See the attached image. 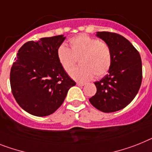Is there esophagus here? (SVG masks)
I'll use <instances>...</instances> for the list:
<instances>
[{
  "label": "esophagus",
  "mask_w": 152,
  "mask_h": 152,
  "mask_svg": "<svg viewBox=\"0 0 152 152\" xmlns=\"http://www.w3.org/2000/svg\"><path fill=\"white\" fill-rule=\"evenodd\" d=\"M76 85L78 86H83L85 84L83 83H76Z\"/></svg>",
  "instance_id": "34e87169"
}]
</instances>
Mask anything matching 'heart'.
Returning <instances> with one entry per match:
<instances>
[{
  "mask_svg": "<svg viewBox=\"0 0 152 152\" xmlns=\"http://www.w3.org/2000/svg\"><path fill=\"white\" fill-rule=\"evenodd\" d=\"M70 49L61 45L57 56L66 72H69L80 58V66L69 72L73 80L86 82L94 76L101 77L107 73L112 63V52L109 45L86 34L75 36L69 40Z\"/></svg>",
  "mask_w": 152,
  "mask_h": 152,
  "instance_id": "obj_1",
  "label": "heart"
}]
</instances>
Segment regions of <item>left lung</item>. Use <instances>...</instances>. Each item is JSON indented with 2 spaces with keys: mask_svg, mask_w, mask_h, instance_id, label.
<instances>
[{
  "mask_svg": "<svg viewBox=\"0 0 152 152\" xmlns=\"http://www.w3.org/2000/svg\"><path fill=\"white\" fill-rule=\"evenodd\" d=\"M96 36L109 45L112 63L109 73L94 83L96 93L89 100L100 111L111 113L127 107L137 95L142 80L141 58L133 45L122 35L98 31Z\"/></svg>",
  "mask_w": 152,
  "mask_h": 152,
  "instance_id": "obj_1",
  "label": "left lung"
}]
</instances>
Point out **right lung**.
<instances>
[{
	"instance_id": "add662e5",
	"label": "right lung",
	"mask_w": 152,
	"mask_h": 152,
	"mask_svg": "<svg viewBox=\"0 0 152 152\" xmlns=\"http://www.w3.org/2000/svg\"><path fill=\"white\" fill-rule=\"evenodd\" d=\"M65 39L62 35L42 38L25 43L18 50L10 83L15 100L30 114L45 117L54 113L76 85L57 56Z\"/></svg>"
}]
</instances>
